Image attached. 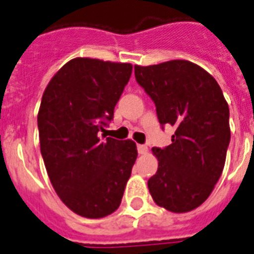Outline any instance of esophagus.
<instances>
[{
	"label": "esophagus",
	"mask_w": 254,
	"mask_h": 254,
	"mask_svg": "<svg viewBox=\"0 0 254 254\" xmlns=\"http://www.w3.org/2000/svg\"><path fill=\"white\" fill-rule=\"evenodd\" d=\"M137 150H138V154H141V155H145L147 154V146L146 145H138L137 146Z\"/></svg>",
	"instance_id": "obj_1"
}]
</instances>
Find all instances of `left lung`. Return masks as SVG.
Returning <instances> with one entry per match:
<instances>
[{
  "label": "left lung",
  "instance_id": "left-lung-1",
  "mask_svg": "<svg viewBox=\"0 0 254 254\" xmlns=\"http://www.w3.org/2000/svg\"><path fill=\"white\" fill-rule=\"evenodd\" d=\"M138 84L155 103L162 127H176L172 143L154 147L158 171L147 181L156 205L172 213L207 199L223 171L230 145V109L219 84L201 66L172 60L134 66Z\"/></svg>",
  "mask_w": 254,
  "mask_h": 254
}]
</instances>
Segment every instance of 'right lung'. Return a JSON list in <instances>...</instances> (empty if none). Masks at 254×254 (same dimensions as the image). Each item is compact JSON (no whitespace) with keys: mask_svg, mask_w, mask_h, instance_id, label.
Masks as SVG:
<instances>
[{"mask_svg":"<svg viewBox=\"0 0 254 254\" xmlns=\"http://www.w3.org/2000/svg\"><path fill=\"white\" fill-rule=\"evenodd\" d=\"M130 64L70 60L55 74L38 115L40 151L61 201L84 218L119 209L137 146L100 137L131 75Z\"/></svg>","mask_w":254,"mask_h":254,"instance_id":"right-lung-1","label":"right lung"}]
</instances>
